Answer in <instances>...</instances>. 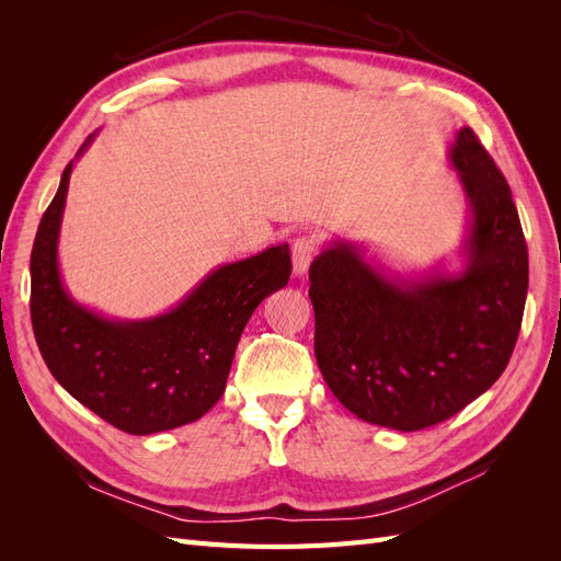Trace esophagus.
<instances>
[{
  "instance_id": "esophagus-1",
  "label": "esophagus",
  "mask_w": 561,
  "mask_h": 561,
  "mask_svg": "<svg viewBox=\"0 0 561 561\" xmlns=\"http://www.w3.org/2000/svg\"><path fill=\"white\" fill-rule=\"evenodd\" d=\"M318 254V245L311 239V236H297L293 241V268L295 276H304L307 274L309 264L313 262V257Z\"/></svg>"
}]
</instances>
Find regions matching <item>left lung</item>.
<instances>
[{
    "mask_svg": "<svg viewBox=\"0 0 561 561\" xmlns=\"http://www.w3.org/2000/svg\"><path fill=\"white\" fill-rule=\"evenodd\" d=\"M449 159L472 215L463 274L386 278L344 241L309 268L322 379L348 412L402 433L447 421L494 386L529 287L511 186L472 128L456 133Z\"/></svg>",
    "mask_w": 561,
    "mask_h": 561,
    "instance_id": "1",
    "label": "left lung"
}]
</instances>
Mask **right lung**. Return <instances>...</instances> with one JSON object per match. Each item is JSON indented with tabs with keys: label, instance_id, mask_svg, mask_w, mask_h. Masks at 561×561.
<instances>
[{
	"label": "right lung",
	"instance_id": "add662e5",
	"mask_svg": "<svg viewBox=\"0 0 561 561\" xmlns=\"http://www.w3.org/2000/svg\"><path fill=\"white\" fill-rule=\"evenodd\" d=\"M70 173L72 161L30 257V316L46 367L67 393L124 433L151 435L201 419L225 393L252 311L290 280V248L215 268L163 316L103 318L79 307L60 280L58 233Z\"/></svg>",
	"mask_w": 561,
	"mask_h": 561
}]
</instances>
